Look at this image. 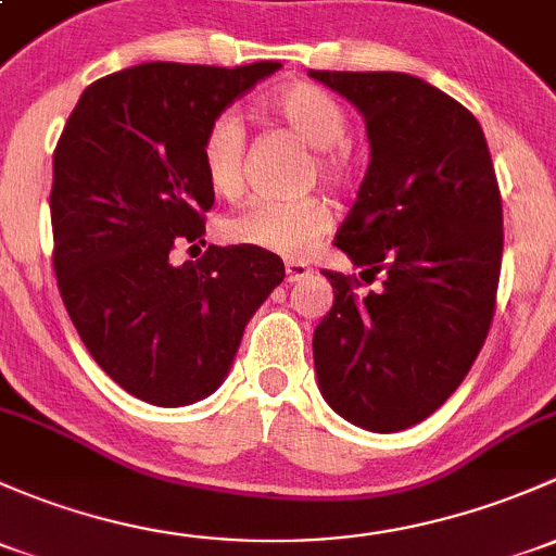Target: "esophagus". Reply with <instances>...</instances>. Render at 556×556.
I'll return each instance as SVG.
<instances>
[{"instance_id":"34e87169","label":"esophagus","mask_w":556,"mask_h":556,"mask_svg":"<svg viewBox=\"0 0 556 556\" xmlns=\"http://www.w3.org/2000/svg\"><path fill=\"white\" fill-rule=\"evenodd\" d=\"M308 274H312V266H308V263H301V261L285 263V277H288V282H301V279H306Z\"/></svg>"}]
</instances>
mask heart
Returning <instances> with one entry per match:
<instances>
[{
  "label": "heart",
  "instance_id": "obj_1",
  "mask_svg": "<svg viewBox=\"0 0 556 556\" xmlns=\"http://www.w3.org/2000/svg\"><path fill=\"white\" fill-rule=\"evenodd\" d=\"M266 111L312 146L317 175L330 186L352 178L349 160V114L323 87L298 85L268 96ZM204 180L218 197H237L244 184V127L237 114L224 111L204 127L200 143ZM332 213L323 197L303 200H253L224 220L220 231L233 244L266 250L277 255H303L325 237Z\"/></svg>",
  "mask_w": 556,
  "mask_h": 556
}]
</instances>
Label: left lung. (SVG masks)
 I'll return each instance as SVG.
<instances>
[{
  "label": "left lung",
  "mask_w": 556,
  "mask_h": 556,
  "mask_svg": "<svg viewBox=\"0 0 556 556\" xmlns=\"http://www.w3.org/2000/svg\"><path fill=\"white\" fill-rule=\"evenodd\" d=\"M359 111L370 165L336 248L381 274L378 293L325 271L332 308L314 330L325 402L378 434L416 426L458 389L495 312L504 210L482 127L400 72H308Z\"/></svg>",
  "instance_id": "1"
}]
</instances>
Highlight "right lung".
<instances>
[{"mask_svg":"<svg viewBox=\"0 0 556 556\" xmlns=\"http://www.w3.org/2000/svg\"><path fill=\"white\" fill-rule=\"evenodd\" d=\"M282 63H140L92 81L52 154L50 218L66 312L103 372L138 400L184 407L213 394L244 325L285 279L266 250L204 244L215 191L200 143L213 116Z\"/></svg>","mask_w":556,"mask_h":556,"instance_id":"add662e5","label":"right lung"}]
</instances>
